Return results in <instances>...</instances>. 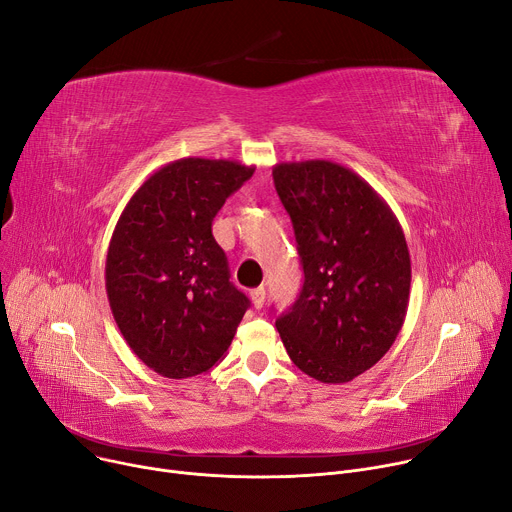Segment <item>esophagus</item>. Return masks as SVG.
<instances>
[{
    "label": "esophagus",
    "instance_id": "esophagus-1",
    "mask_svg": "<svg viewBox=\"0 0 512 512\" xmlns=\"http://www.w3.org/2000/svg\"><path fill=\"white\" fill-rule=\"evenodd\" d=\"M250 297H252V303L256 309H260L264 305V299H266V291L264 287H258V289H252L250 291Z\"/></svg>",
    "mask_w": 512,
    "mask_h": 512
}]
</instances>
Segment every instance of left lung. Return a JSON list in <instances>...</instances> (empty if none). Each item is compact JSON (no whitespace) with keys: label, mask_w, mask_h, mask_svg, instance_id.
I'll list each match as a JSON object with an SVG mask.
<instances>
[{"label":"left lung","mask_w":512,"mask_h":512,"mask_svg":"<svg viewBox=\"0 0 512 512\" xmlns=\"http://www.w3.org/2000/svg\"><path fill=\"white\" fill-rule=\"evenodd\" d=\"M272 178L305 274L277 330L305 375L352 381L385 355L404 326L412 281L404 229L371 184L340 164L283 162Z\"/></svg>","instance_id":"left-lung-1"}]
</instances>
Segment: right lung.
<instances>
[{
  "label": "right lung",
  "instance_id": "obj_1",
  "mask_svg": "<svg viewBox=\"0 0 512 512\" xmlns=\"http://www.w3.org/2000/svg\"><path fill=\"white\" fill-rule=\"evenodd\" d=\"M254 166L182 157L155 170L121 213L106 254L116 326L157 375L186 379L217 365L248 297L229 283L213 217Z\"/></svg>",
  "mask_w": 512,
  "mask_h": 512
}]
</instances>
